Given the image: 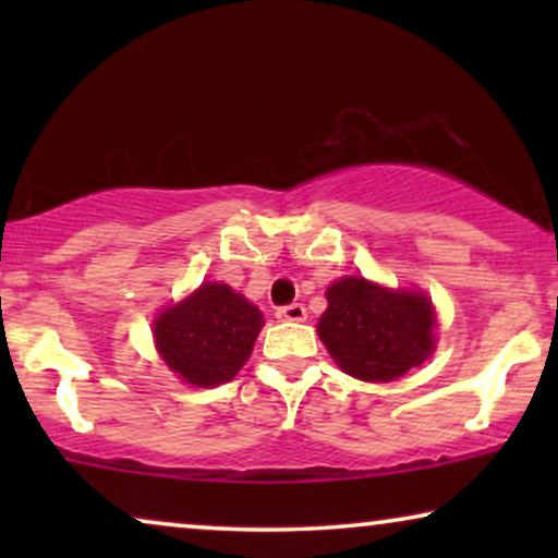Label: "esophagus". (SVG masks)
<instances>
[{
    "mask_svg": "<svg viewBox=\"0 0 558 558\" xmlns=\"http://www.w3.org/2000/svg\"><path fill=\"white\" fill-rule=\"evenodd\" d=\"M277 319H281V323H302V319H307V310L296 302L287 304V307L277 310Z\"/></svg>",
    "mask_w": 558,
    "mask_h": 558,
    "instance_id": "esophagus-1",
    "label": "esophagus"
}]
</instances>
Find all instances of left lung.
I'll list each match as a JSON object with an SVG mask.
<instances>
[{"label":"left lung","instance_id":"left-lung-1","mask_svg":"<svg viewBox=\"0 0 558 558\" xmlns=\"http://www.w3.org/2000/svg\"><path fill=\"white\" fill-rule=\"evenodd\" d=\"M325 296L317 335L348 376L388 384L434 353L437 315L424 292L342 277L327 287Z\"/></svg>","mask_w":558,"mask_h":558}]
</instances>
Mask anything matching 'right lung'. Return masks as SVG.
I'll return each mask as SVG.
<instances>
[{
  "label": "right lung",
  "instance_id": "right-lung-1",
  "mask_svg": "<svg viewBox=\"0 0 558 558\" xmlns=\"http://www.w3.org/2000/svg\"><path fill=\"white\" fill-rule=\"evenodd\" d=\"M264 315L228 284L203 281L193 294L159 312L155 342L167 368L182 384L220 386L248 361Z\"/></svg>",
  "mask_w": 558,
  "mask_h": 558
}]
</instances>
